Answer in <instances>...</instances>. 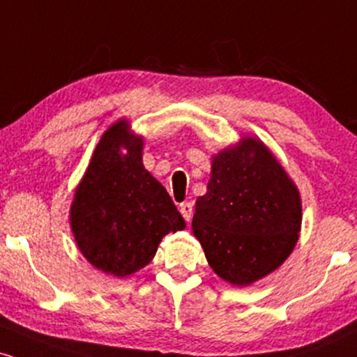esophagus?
I'll return each mask as SVG.
<instances>
[{"label":"esophagus","instance_id":"obj_1","mask_svg":"<svg viewBox=\"0 0 357 357\" xmlns=\"http://www.w3.org/2000/svg\"><path fill=\"white\" fill-rule=\"evenodd\" d=\"M179 211H181L183 218L186 221H191V216H192V203H183L179 204Z\"/></svg>","mask_w":357,"mask_h":357}]
</instances>
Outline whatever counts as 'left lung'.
<instances>
[{
    "instance_id": "1",
    "label": "left lung",
    "mask_w": 357,
    "mask_h": 357,
    "mask_svg": "<svg viewBox=\"0 0 357 357\" xmlns=\"http://www.w3.org/2000/svg\"><path fill=\"white\" fill-rule=\"evenodd\" d=\"M301 225L297 186L260 139L241 137L213 158L192 233L221 278L250 285L268 275L292 253Z\"/></svg>"
}]
</instances>
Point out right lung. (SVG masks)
<instances>
[{
	"instance_id": "1",
	"label": "right lung",
	"mask_w": 357,
	"mask_h": 357,
	"mask_svg": "<svg viewBox=\"0 0 357 357\" xmlns=\"http://www.w3.org/2000/svg\"><path fill=\"white\" fill-rule=\"evenodd\" d=\"M129 127L119 121L105 130L70 206L82 255L119 278L146 267L162 236L186 227L165 186L144 169V142Z\"/></svg>"
}]
</instances>
